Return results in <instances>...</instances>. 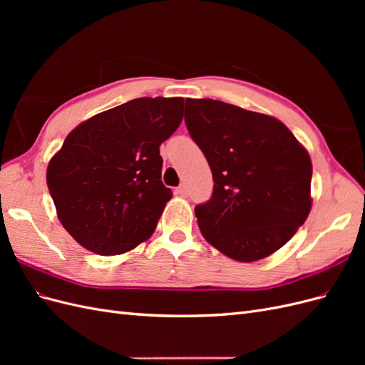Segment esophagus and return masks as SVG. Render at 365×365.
Wrapping results in <instances>:
<instances>
[{
  "instance_id": "obj_1",
  "label": "esophagus",
  "mask_w": 365,
  "mask_h": 365,
  "mask_svg": "<svg viewBox=\"0 0 365 365\" xmlns=\"http://www.w3.org/2000/svg\"><path fill=\"white\" fill-rule=\"evenodd\" d=\"M175 192H176V195H180V196H187V187L182 184Z\"/></svg>"
}]
</instances>
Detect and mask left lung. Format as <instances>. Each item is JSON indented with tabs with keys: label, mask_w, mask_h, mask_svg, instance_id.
<instances>
[{
	"label": "left lung",
	"mask_w": 365,
	"mask_h": 365,
	"mask_svg": "<svg viewBox=\"0 0 365 365\" xmlns=\"http://www.w3.org/2000/svg\"><path fill=\"white\" fill-rule=\"evenodd\" d=\"M184 118L215 181L195 208L202 236L239 262L271 256L311 212L307 150L280 120L220 101L187 98Z\"/></svg>",
	"instance_id": "1"
}]
</instances>
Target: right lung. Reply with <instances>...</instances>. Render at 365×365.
Masks as SVG:
<instances>
[{
    "instance_id": "1",
    "label": "right lung",
    "mask_w": 365,
    "mask_h": 365,
    "mask_svg": "<svg viewBox=\"0 0 365 365\" xmlns=\"http://www.w3.org/2000/svg\"><path fill=\"white\" fill-rule=\"evenodd\" d=\"M182 97H141L85 120L47 169L63 228L101 256L134 250L155 231L172 190L161 143L181 125Z\"/></svg>"
}]
</instances>
